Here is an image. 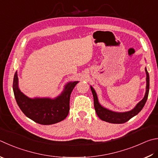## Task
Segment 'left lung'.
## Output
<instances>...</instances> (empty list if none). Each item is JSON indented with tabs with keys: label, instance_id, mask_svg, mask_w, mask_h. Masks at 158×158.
Segmentation results:
<instances>
[{
	"label": "left lung",
	"instance_id": "8db88e82",
	"mask_svg": "<svg viewBox=\"0 0 158 158\" xmlns=\"http://www.w3.org/2000/svg\"><path fill=\"white\" fill-rule=\"evenodd\" d=\"M145 72L146 75H147V78H146V82H147V86H146V92L145 95L141 101L137 104L135 106L133 109L130 110L129 111L125 112H117L111 110H109L108 109L105 108L103 106L100 105V103L98 101V98L96 91L95 89L90 86L91 90L94 96V108L96 110V112L101 120L103 121L107 122L109 123L113 124H123L126 123V122L129 121L131 118L134 117L135 115L138 114L139 111L143 108L146 102H147L148 96V91H149V75L147 69V67L145 68Z\"/></svg>",
	"mask_w": 158,
	"mask_h": 158
}]
</instances>
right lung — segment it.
<instances>
[{
	"label": "right lung",
	"mask_w": 158,
	"mask_h": 158,
	"mask_svg": "<svg viewBox=\"0 0 158 158\" xmlns=\"http://www.w3.org/2000/svg\"><path fill=\"white\" fill-rule=\"evenodd\" d=\"M79 81L69 82L64 90L55 98L27 96L20 90L17 71L14 74L13 90L18 105L27 117L35 123L49 125L58 123L67 118L69 111L70 96Z\"/></svg>",
	"instance_id": "1"
}]
</instances>
